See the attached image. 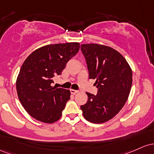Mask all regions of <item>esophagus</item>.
<instances>
[{"instance_id": "obj_1", "label": "esophagus", "mask_w": 154, "mask_h": 154, "mask_svg": "<svg viewBox=\"0 0 154 154\" xmlns=\"http://www.w3.org/2000/svg\"><path fill=\"white\" fill-rule=\"evenodd\" d=\"M70 93L72 94H76V93L79 92V91L75 90V89H70Z\"/></svg>"}]
</instances>
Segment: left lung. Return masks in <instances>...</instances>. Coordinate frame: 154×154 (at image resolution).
Returning a JSON list of instances; mask_svg holds the SVG:
<instances>
[{"mask_svg":"<svg viewBox=\"0 0 154 154\" xmlns=\"http://www.w3.org/2000/svg\"><path fill=\"white\" fill-rule=\"evenodd\" d=\"M89 79H95L96 95L86 92L88 100L81 106L83 116L91 123L101 124L115 116L130 92L132 71L125 58L109 46L82 44Z\"/></svg>","mask_w":154,"mask_h":154,"instance_id":"left-lung-1","label":"left lung"}]
</instances>
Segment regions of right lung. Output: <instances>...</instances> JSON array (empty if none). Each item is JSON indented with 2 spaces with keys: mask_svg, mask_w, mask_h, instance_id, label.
I'll return each instance as SVG.
<instances>
[{
  "mask_svg": "<svg viewBox=\"0 0 154 154\" xmlns=\"http://www.w3.org/2000/svg\"><path fill=\"white\" fill-rule=\"evenodd\" d=\"M79 48L76 42L47 45L31 53L22 64L17 91L22 106L32 118L49 124L60 119L70 92L51 84Z\"/></svg>",
  "mask_w": 154,
  "mask_h": 154,
  "instance_id": "1",
  "label": "right lung"
}]
</instances>
